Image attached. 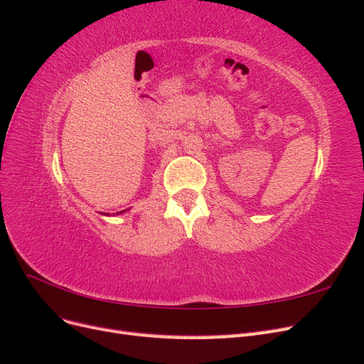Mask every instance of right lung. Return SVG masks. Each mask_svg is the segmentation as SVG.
Returning <instances> with one entry per match:
<instances>
[{
	"instance_id": "add662e5",
	"label": "right lung",
	"mask_w": 364,
	"mask_h": 364,
	"mask_svg": "<svg viewBox=\"0 0 364 364\" xmlns=\"http://www.w3.org/2000/svg\"><path fill=\"white\" fill-rule=\"evenodd\" d=\"M124 211H127V209H124ZM124 211H119V213H117V215H118V214H123Z\"/></svg>"
}]
</instances>
